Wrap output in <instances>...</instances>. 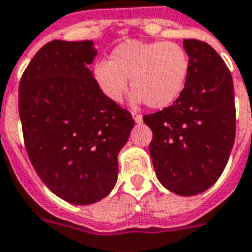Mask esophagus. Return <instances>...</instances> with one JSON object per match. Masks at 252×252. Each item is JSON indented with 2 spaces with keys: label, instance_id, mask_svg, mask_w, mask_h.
<instances>
[{
  "label": "esophagus",
  "instance_id": "1",
  "mask_svg": "<svg viewBox=\"0 0 252 252\" xmlns=\"http://www.w3.org/2000/svg\"><path fill=\"white\" fill-rule=\"evenodd\" d=\"M132 117H133V120H135V123H138V124H140V123L143 121V117H142V114L132 113Z\"/></svg>",
  "mask_w": 252,
  "mask_h": 252
}]
</instances>
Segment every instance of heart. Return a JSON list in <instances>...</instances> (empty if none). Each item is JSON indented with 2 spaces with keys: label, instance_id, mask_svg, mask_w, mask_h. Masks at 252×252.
I'll return each mask as SVG.
<instances>
[{
  "label": "heart",
  "instance_id": "1",
  "mask_svg": "<svg viewBox=\"0 0 252 252\" xmlns=\"http://www.w3.org/2000/svg\"><path fill=\"white\" fill-rule=\"evenodd\" d=\"M189 73V57L175 42L126 40L110 54L109 61L94 65L101 93L109 101L120 102L128 91L131 79L132 102L153 109L172 105L183 94Z\"/></svg>",
  "mask_w": 252,
  "mask_h": 252
}]
</instances>
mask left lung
<instances>
[{
  "instance_id": "8db88e82",
  "label": "left lung",
  "mask_w": 252,
  "mask_h": 252,
  "mask_svg": "<svg viewBox=\"0 0 252 252\" xmlns=\"http://www.w3.org/2000/svg\"><path fill=\"white\" fill-rule=\"evenodd\" d=\"M189 56L186 89L159 112L143 116L153 131L149 146L159 183L192 196L218 180L236 133L233 80L224 60L206 42L184 39Z\"/></svg>"
}]
</instances>
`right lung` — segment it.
<instances>
[{"mask_svg": "<svg viewBox=\"0 0 252 252\" xmlns=\"http://www.w3.org/2000/svg\"><path fill=\"white\" fill-rule=\"evenodd\" d=\"M93 40H52L30 61L19 86V114L30 161L46 187L73 205L113 189L117 156L135 121L109 101L90 71Z\"/></svg>", "mask_w": 252, "mask_h": 252, "instance_id": "obj_1", "label": "right lung"}]
</instances>
